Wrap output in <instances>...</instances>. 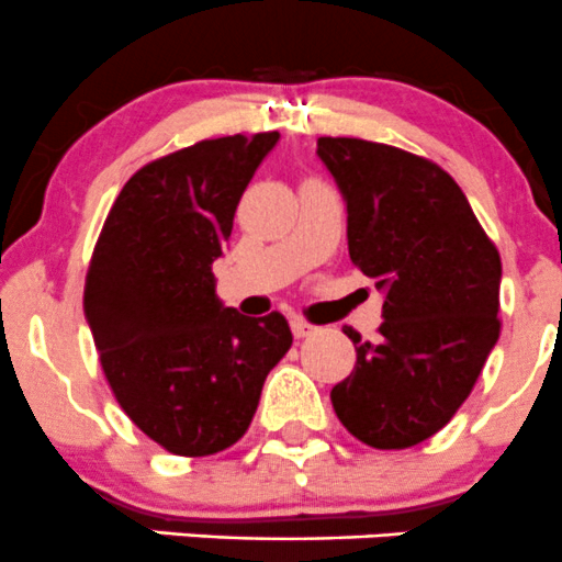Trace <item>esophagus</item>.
<instances>
[{"label":"esophagus","instance_id":"34e87169","mask_svg":"<svg viewBox=\"0 0 562 562\" xmlns=\"http://www.w3.org/2000/svg\"><path fill=\"white\" fill-rule=\"evenodd\" d=\"M291 328H293V337H310V334H315L317 328L313 326V323H307V321H302V317H293L291 321Z\"/></svg>","mask_w":562,"mask_h":562}]
</instances>
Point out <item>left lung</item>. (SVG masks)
Segmentation results:
<instances>
[{
	"mask_svg": "<svg viewBox=\"0 0 562 562\" xmlns=\"http://www.w3.org/2000/svg\"><path fill=\"white\" fill-rule=\"evenodd\" d=\"M348 209V252L383 293L381 337L331 389L353 438L407 449L451 422L501 334V255L443 168L361 138H317Z\"/></svg>",
	"mask_w": 562,
	"mask_h": 562,
	"instance_id": "obj_1",
	"label": "left lung"
}]
</instances>
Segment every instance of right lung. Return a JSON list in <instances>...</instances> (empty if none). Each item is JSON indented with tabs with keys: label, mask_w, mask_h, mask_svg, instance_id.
Returning <instances> with one entry per match:
<instances>
[{
	"label": "right lung",
	"mask_w": 562,
	"mask_h": 562,
	"mask_svg": "<svg viewBox=\"0 0 562 562\" xmlns=\"http://www.w3.org/2000/svg\"><path fill=\"white\" fill-rule=\"evenodd\" d=\"M277 140L228 135L149 162L122 187L94 247L83 315L100 364L122 411L171 454L234 446L293 342L280 313L225 307L212 274Z\"/></svg>",
	"instance_id": "right-lung-1"
}]
</instances>
